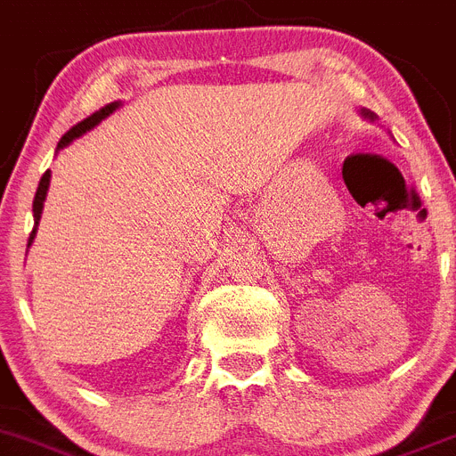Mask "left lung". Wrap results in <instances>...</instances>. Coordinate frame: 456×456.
Wrapping results in <instances>:
<instances>
[{
    "label": "left lung",
    "mask_w": 456,
    "mask_h": 456,
    "mask_svg": "<svg viewBox=\"0 0 456 456\" xmlns=\"http://www.w3.org/2000/svg\"><path fill=\"white\" fill-rule=\"evenodd\" d=\"M359 113H361V118H366V120H370V122H375V120H377V116H375V113H372V110H368V109H361Z\"/></svg>",
    "instance_id": "1"
}]
</instances>
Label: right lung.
<instances>
[{"mask_svg":"<svg viewBox=\"0 0 456 456\" xmlns=\"http://www.w3.org/2000/svg\"><path fill=\"white\" fill-rule=\"evenodd\" d=\"M120 106H122V102H110V104L102 106L100 110H95L93 116H88V118H86V120H81L79 125L72 126V129H69L68 134H65V136L59 141V145H56V151H61V150H63V147H68L72 141H77V138H79V136H84L86 131L95 129V126L100 125V122L104 120V118H109L110 113L120 109ZM49 179H52V172L47 170L43 175V179H40L38 191H36V198H34V232H31V236H28V245L34 243L36 229H38V224H40V216H43V204H45V198H47V191H49Z\"/></svg>","mask_w":456,"mask_h":456,"instance_id":"1","label":"right lung"}]
</instances>
